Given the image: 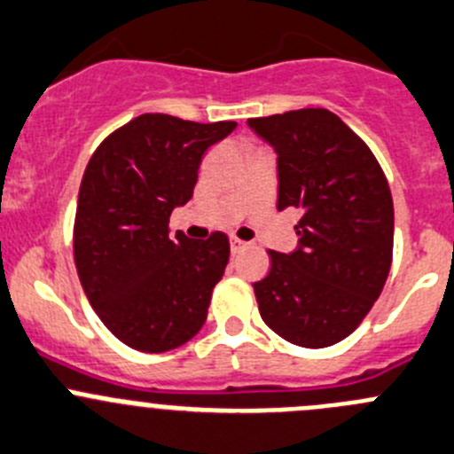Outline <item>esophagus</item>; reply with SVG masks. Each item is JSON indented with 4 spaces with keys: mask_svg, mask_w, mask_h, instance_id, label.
<instances>
[{
    "mask_svg": "<svg viewBox=\"0 0 454 454\" xmlns=\"http://www.w3.org/2000/svg\"><path fill=\"white\" fill-rule=\"evenodd\" d=\"M230 247H231V254H240L245 247H247V243H245V240H240V239H231Z\"/></svg>",
    "mask_w": 454,
    "mask_h": 454,
    "instance_id": "1",
    "label": "esophagus"
}]
</instances>
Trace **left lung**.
Instances as JSON below:
<instances>
[{
    "label": "left lung",
    "instance_id": "1",
    "mask_svg": "<svg viewBox=\"0 0 454 454\" xmlns=\"http://www.w3.org/2000/svg\"><path fill=\"white\" fill-rule=\"evenodd\" d=\"M278 153V209H296L299 249L270 254L254 283L267 327L301 348H327L361 325L392 265L395 207L370 146L327 109L249 118Z\"/></svg>",
    "mask_w": 454,
    "mask_h": 454
}]
</instances>
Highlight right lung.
<instances>
[{
	"instance_id": "right-lung-1",
	"label": "right lung",
	"mask_w": 454,
	"mask_h": 454,
	"mask_svg": "<svg viewBox=\"0 0 454 454\" xmlns=\"http://www.w3.org/2000/svg\"><path fill=\"white\" fill-rule=\"evenodd\" d=\"M234 129L145 114L106 136L86 165L73 227L77 276L100 321L137 352H169L205 325L230 239H169V215L193 196L202 153Z\"/></svg>"
}]
</instances>
